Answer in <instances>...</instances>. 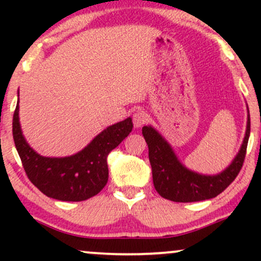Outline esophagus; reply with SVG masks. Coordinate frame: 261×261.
Segmentation results:
<instances>
[{"instance_id": "esophagus-1", "label": "esophagus", "mask_w": 261, "mask_h": 261, "mask_svg": "<svg viewBox=\"0 0 261 261\" xmlns=\"http://www.w3.org/2000/svg\"><path fill=\"white\" fill-rule=\"evenodd\" d=\"M133 120L135 127L142 126V125L147 121V113L143 112V110H137V112L134 114Z\"/></svg>"}]
</instances>
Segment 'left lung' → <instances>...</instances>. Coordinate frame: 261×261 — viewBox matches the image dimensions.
Segmentation results:
<instances>
[{
    "label": "left lung",
    "mask_w": 261,
    "mask_h": 261,
    "mask_svg": "<svg viewBox=\"0 0 261 261\" xmlns=\"http://www.w3.org/2000/svg\"><path fill=\"white\" fill-rule=\"evenodd\" d=\"M142 135L148 145L153 185L164 199L175 202H194L212 199L221 194L241 172L250 135V116L241 149L232 163L216 175H205L188 169L178 160L164 137L152 126H143Z\"/></svg>",
    "instance_id": "8db88e82"
}]
</instances>
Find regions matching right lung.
Returning a JSON list of instances; mask_svg holds the SVG:
<instances>
[{
	"label": "right lung",
	"mask_w": 261,
	"mask_h": 261,
	"mask_svg": "<svg viewBox=\"0 0 261 261\" xmlns=\"http://www.w3.org/2000/svg\"><path fill=\"white\" fill-rule=\"evenodd\" d=\"M131 118L107 127L79 153L70 157H44L28 145L19 124V106L12 122L13 140L25 174L41 193L61 201H83L107 185L110 151L133 131Z\"/></svg>",
	"instance_id": "obj_1"
}]
</instances>
